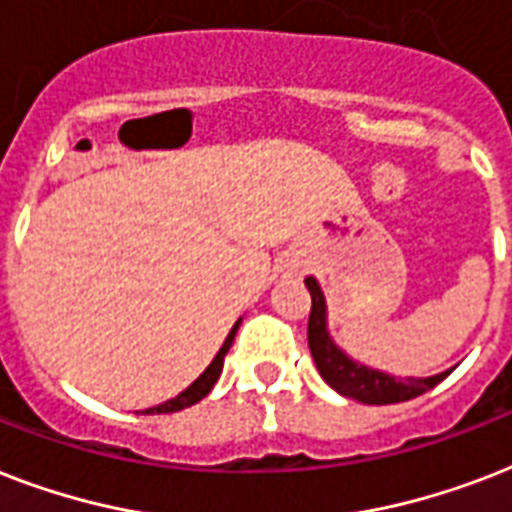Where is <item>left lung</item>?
Instances as JSON below:
<instances>
[{
	"label": "left lung",
	"instance_id": "left-lung-1",
	"mask_svg": "<svg viewBox=\"0 0 512 512\" xmlns=\"http://www.w3.org/2000/svg\"><path fill=\"white\" fill-rule=\"evenodd\" d=\"M305 287L311 292V319H308V348L316 361V369L324 377L329 388H335L340 396L356 398L361 404H398V401H409L430 388H436L438 382L446 380L449 372L433 374V377H393L380 369H369L364 364H356L337 348L327 332V303H324V292H321L319 281L308 276Z\"/></svg>",
	"mask_w": 512,
	"mask_h": 512
}]
</instances>
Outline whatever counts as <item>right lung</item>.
<instances>
[{"label": "right lung", "mask_w": 512, "mask_h": 512, "mask_svg": "<svg viewBox=\"0 0 512 512\" xmlns=\"http://www.w3.org/2000/svg\"><path fill=\"white\" fill-rule=\"evenodd\" d=\"M239 324H241V319L236 321V324H233V329H231V332H228V337H225L223 348L217 350V356L212 358V364H209L207 369H204V372H201L199 377H196V380H193L191 385H188V388L183 390V393H180V396L170 398V401H164V404L154 406V409H146V414L180 412V409H185V406H193V404H196V401H201V398L207 396L209 390L215 388V382H217V377H220V372H223L225 353H228V348H231V345H233V337H236V329H239Z\"/></svg>", "instance_id": "right-lung-1"}]
</instances>
